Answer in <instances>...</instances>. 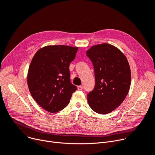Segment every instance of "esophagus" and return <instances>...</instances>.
I'll use <instances>...</instances> for the list:
<instances>
[{"mask_svg":"<svg viewBox=\"0 0 155 155\" xmlns=\"http://www.w3.org/2000/svg\"><path fill=\"white\" fill-rule=\"evenodd\" d=\"M77 88H78V90H79V91H82L83 88H84V87H83L82 85H80V86H78Z\"/></svg>","mask_w":155,"mask_h":155,"instance_id":"obj_1","label":"esophagus"}]
</instances>
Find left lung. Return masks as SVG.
I'll return each mask as SVG.
<instances>
[{"label":"left lung","instance_id":"left-lung-1","mask_svg":"<svg viewBox=\"0 0 155 155\" xmlns=\"http://www.w3.org/2000/svg\"><path fill=\"white\" fill-rule=\"evenodd\" d=\"M93 64L95 84L87 95L91 108L101 114L116 109L126 98L131 85V70L126 56L114 46L102 43L86 52Z\"/></svg>","mask_w":155,"mask_h":155}]
</instances>
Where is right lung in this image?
<instances>
[{
    "label": "right lung",
    "instance_id": "right-lung-1",
    "mask_svg": "<svg viewBox=\"0 0 155 155\" xmlns=\"http://www.w3.org/2000/svg\"><path fill=\"white\" fill-rule=\"evenodd\" d=\"M77 47L46 46L36 53L28 73V85L35 101L46 110L54 113L70 102L77 87L70 82V63Z\"/></svg>",
    "mask_w": 155,
    "mask_h": 155
}]
</instances>
